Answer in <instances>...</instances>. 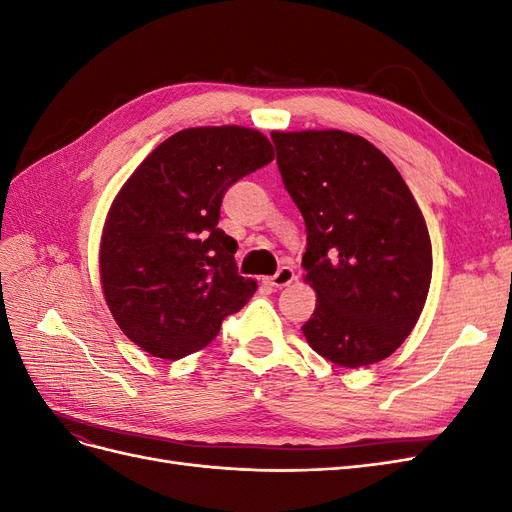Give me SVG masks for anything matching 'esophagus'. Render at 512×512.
I'll return each instance as SVG.
<instances>
[{
  "mask_svg": "<svg viewBox=\"0 0 512 512\" xmlns=\"http://www.w3.org/2000/svg\"><path fill=\"white\" fill-rule=\"evenodd\" d=\"M294 280V271L290 267H282L273 277H267L265 284L271 288H284Z\"/></svg>",
  "mask_w": 512,
  "mask_h": 512,
  "instance_id": "esophagus-1",
  "label": "esophagus"
}]
</instances>
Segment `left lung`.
Wrapping results in <instances>:
<instances>
[{
  "label": "left lung",
  "mask_w": 512,
  "mask_h": 512,
  "mask_svg": "<svg viewBox=\"0 0 512 512\" xmlns=\"http://www.w3.org/2000/svg\"><path fill=\"white\" fill-rule=\"evenodd\" d=\"M299 207L305 282L316 309L301 331L324 359L365 367L412 333L431 284V241L404 177L384 153L342 130L271 132Z\"/></svg>",
  "instance_id": "obj_1"
}]
</instances>
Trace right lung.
Masks as SVG:
<instances>
[{
	"mask_svg": "<svg viewBox=\"0 0 512 512\" xmlns=\"http://www.w3.org/2000/svg\"><path fill=\"white\" fill-rule=\"evenodd\" d=\"M273 160L252 128L207 126L153 149L115 196L100 241L108 309L136 346L177 361L205 348L258 284L237 271L220 222L224 192Z\"/></svg>",
	"mask_w": 512,
	"mask_h": 512,
	"instance_id": "obj_1",
	"label": "right lung"
}]
</instances>
